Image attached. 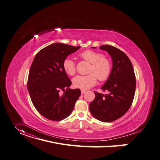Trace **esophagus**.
<instances>
[{
  "instance_id": "esophagus-1",
  "label": "esophagus",
  "mask_w": 160,
  "mask_h": 160,
  "mask_svg": "<svg viewBox=\"0 0 160 160\" xmlns=\"http://www.w3.org/2000/svg\"><path fill=\"white\" fill-rule=\"evenodd\" d=\"M85 92H86L85 91H83V90L81 91V94H84Z\"/></svg>"
}]
</instances>
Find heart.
Segmentation results:
<instances>
[{
	"label": "heart",
	"mask_w": 160,
	"mask_h": 160,
	"mask_svg": "<svg viewBox=\"0 0 160 160\" xmlns=\"http://www.w3.org/2000/svg\"><path fill=\"white\" fill-rule=\"evenodd\" d=\"M83 59L91 64L88 75H78L72 80V85L76 88L88 90L94 86L97 78L100 81L107 80L112 72V64L111 61L105 57L104 55L93 50H85L80 54ZM64 70L69 75H73L76 71V65L74 61L66 57L63 61Z\"/></svg>",
	"instance_id": "obj_1"
}]
</instances>
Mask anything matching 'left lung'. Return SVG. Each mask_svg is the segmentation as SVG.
Returning a JSON list of instances; mask_svg holds the SVG:
<instances>
[{"label": "left lung", "mask_w": 160, "mask_h": 160, "mask_svg": "<svg viewBox=\"0 0 160 160\" xmlns=\"http://www.w3.org/2000/svg\"><path fill=\"white\" fill-rule=\"evenodd\" d=\"M99 48L110 55L112 69L109 78L101 88L107 93L95 92V98L89 105V110L96 119L110 122L121 118L132 105L136 78L132 64L123 52L108 45L101 46Z\"/></svg>", "instance_id": "1"}]
</instances>
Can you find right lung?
Returning <instances> with one entry per match:
<instances>
[{"label":"right lung","mask_w":160,"mask_h":160,"mask_svg":"<svg viewBox=\"0 0 160 160\" xmlns=\"http://www.w3.org/2000/svg\"><path fill=\"white\" fill-rule=\"evenodd\" d=\"M80 47L53 43L35 56L28 73L27 89L38 112L52 121H61L70 115L81 95L71 89V82L64 70V60ZM64 92L60 94V91Z\"/></svg>","instance_id":"1"}]
</instances>
